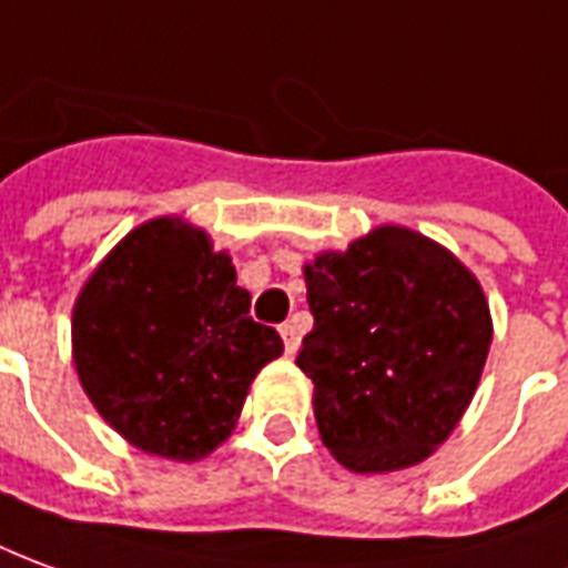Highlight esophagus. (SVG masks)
I'll use <instances>...</instances> for the list:
<instances>
[{
    "mask_svg": "<svg viewBox=\"0 0 568 568\" xmlns=\"http://www.w3.org/2000/svg\"><path fill=\"white\" fill-rule=\"evenodd\" d=\"M280 335H283L285 353L292 356V353L297 351V344H301V332H297V323H295V320H292V323L280 325Z\"/></svg>",
    "mask_w": 568,
    "mask_h": 568,
    "instance_id": "obj_1",
    "label": "esophagus"
}]
</instances>
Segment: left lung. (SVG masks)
Wrapping results in <instances>:
<instances>
[{
    "mask_svg": "<svg viewBox=\"0 0 568 568\" xmlns=\"http://www.w3.org/2000/svg\"><path fill=\"white\" fill-rule=\"evenodd\" d=\"M313 332L297 368L313 415L353 474L430 458L477 394L491 344L483 285L449 248L384 224L304 264Z\"/></svg>",
    "mask_w": 568,
    "mask_h": 568,
    "instance_id": "8db88e82",
    "label": "left lung"
}]
</instances>
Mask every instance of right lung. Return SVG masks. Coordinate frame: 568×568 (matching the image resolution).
<instances>
[{
	"mask_svg": "<svg viewBox=\"0 0 568 568\" xmlns=\"http://www.w3.org/2000/svg\"><path fill=\"white\" fill-rule=\"evenodd\" d=\"M248 307L205 230L153 217L110 248L73 304L79 384L134 449L200 462L233 434L252 381L283 353Z\"/></svg>",
	"mask_w": 568,
	"mask_h": 568,
	"instance_id": "obj_1",
	"label": "right lung"
}]
</instances>
